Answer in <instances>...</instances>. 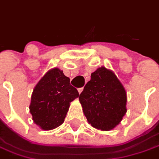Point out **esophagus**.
<instances>
[{
    "instance_id": "1",
    "label": "esophagus",
    "mask_w": 159,
    "mask_h": 159,
    "mask_svg": "<svg viewBox=\"0 0 159 159\" xmlns=\"http://www.w3.org/2000/svg\"><path fill=\"white\" fill-rule=\"evenodd\" d=\"M83 88H80V89H78V93H81L82 92H83Z\"/></svg>"
}]
</instances>
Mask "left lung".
Returning a JSON list of instances; mask_svg holds the SVG:
<instances>
[{"instance_id": "left-lung-1", "label": "left lung", "mask_w": 159, "mask_h": 159, "mask_svg": "<svg viewBox=\"0 0 159 159\" xmlns=\"http://www.w3.org/2000/svg\"><path fill=\"white\" fill-rule=\"evenodd\" d=\"M79 101L88 122L97 129L111 130L126 114V91L111 70L100 67L91 74Z\"/></svg>"}]
</instances>
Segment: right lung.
Here are the masks:
<instances>
[{
	"instance_id": "right-lung-1",
	"label": "right lung",
	"mask_w": 159,
	"mask_h": 159,
	"mask_svg": "<svg viewBox=\"0 0 159 159\" xmlns=\"http://www.w3.org/2000/svg\"><path fill=\"white\" fill-rule=\"evenodd\" d=\"M79 96L70 85V78L59 68L46 73L36 84L31 95L30 111L34 123L43 130L60 126L69 110L70 103Z\"/></svg>"
}]
</instances>
